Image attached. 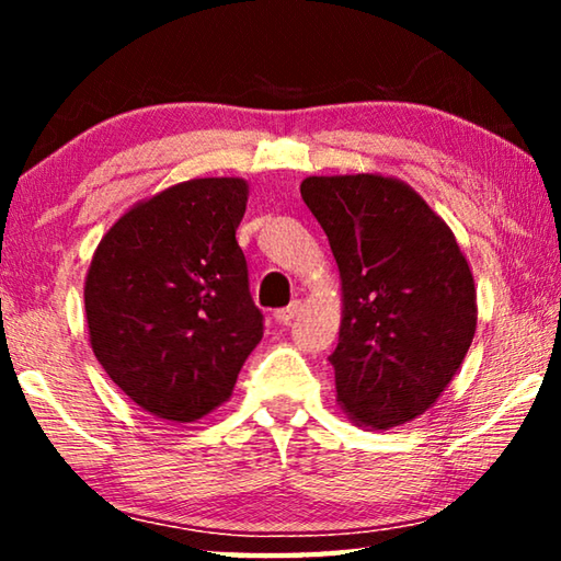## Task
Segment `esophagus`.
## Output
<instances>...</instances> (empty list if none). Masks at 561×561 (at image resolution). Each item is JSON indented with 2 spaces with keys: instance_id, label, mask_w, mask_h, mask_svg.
<instances>
[{
  "instance_id": "esophagus-1",
  "label": "esophagus",
  "mask_w": 561,
  "mask_h": 561,
  "mask_svg": "<svg viewBox=\"0 0 561 561\" xmlns=\"http://www.w3.org/2000/svg\"><path fill=\"white\" fill-rule=\"evenodd\" d=\"M299 309H301V304H299V301H291L287 309H277V311H274V319H277L279 324H289V321L299 314Z\"/></svg>"
}]
</instances>
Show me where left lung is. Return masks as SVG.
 Instances as JSON below:
<instances>
[{
    "instance_id": "left-lung-1",
    "label": "left lung",
    "mask_w": 561,
    "mask_h": 561,
    "mask_svg": "<svg viewBox=\"0 0 561 561\" xmlns=\"http://www.w3.org/2000/svg\"><path fill=\"white\" fill-rule=\"evenodd\" d=\"M301 197L341 277L336 403L364 428L423 415L458 374L478 291L458 240L415 190L381 173L309 175Z\"/></svg>"
}]
</instances>
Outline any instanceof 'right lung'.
<instances>
[{
  "instance_id": "add662e5",
  "label": "right lung",
  "mask_w": 561,
  "mask_h": 561,
  "mask_svg": "<svg viewBox=\"0 0 561 561\" xmlns=\"http://www.w3.org/2000/svg\"><path fill=\"white\" fill-rule=\"evenodd\" d=\"M250 185L195 178L128 207L101 237L83 284L89 341L146 413L195 423L230 401L262 341L234 240Z\"/></svg>"
}]
</instances>
